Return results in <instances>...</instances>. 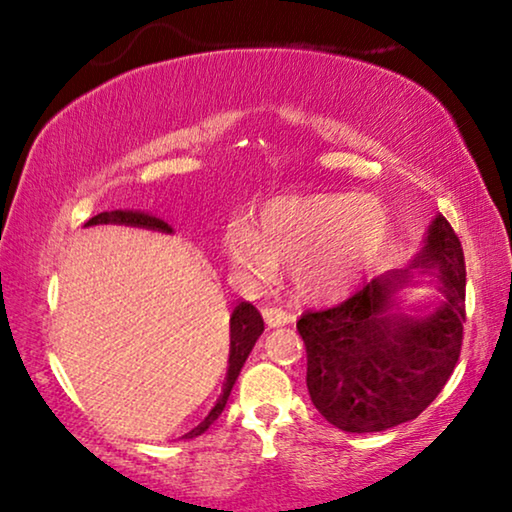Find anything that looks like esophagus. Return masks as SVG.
<instances>
[{
    "label": "esophagus",
    "mask_w": 512,
    "mask_h": 512,
    "mask_svg": "<svg viewBox=\"0 0 512 512\" xmlns=\"http://www.w3.org/2000/svg\"><path fill=\"white\" fill-rule=\"evenodd\" d=\"M263 319L270 328H277V326L289 324L293 317L289 312H284L282 307H263Z\"/></svg>",
    "instance_id": "1"
}]
</instances>
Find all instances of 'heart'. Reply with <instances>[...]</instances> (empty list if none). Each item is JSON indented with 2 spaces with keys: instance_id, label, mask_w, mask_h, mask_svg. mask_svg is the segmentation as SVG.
I'll return each mask as SVG.
<instances>
[{
  "instance_id": "b5f03b06",
  "label": "heart",
  "mask_w": 512,
  "mask_h": 512,
  "mask_svg": "<svg viewBox=\"0 0 512 512\" xmlns=\"http://www.w3.org/2000/svg\"><path fill=\"white\" fill-rule=\"evenodd\" d=\"M391 242L389 209L354 193L279 195L261 207L256 233L244 221L226 230V249L256 282L291 270L298 298L321 303L347 296L382 261Z\"/></svg>"
}]
</instances>
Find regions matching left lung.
<instances>
[{"label": "left lung", "instance_id": "8db88e82", "mask_svg": "<svg viewBox=\"0 0 512 512\" xmlns=\"http://www.w3.org/2000/svg\"><path fill=\"white\" fill-rule=\"evenodd\" d=\"M429 274L441 291L408 311L402 291ZM466 265L457 233L436 214L408 268L389 270L345 303L298 319L307 391L321 415L349 433L387 431L431 405L459 361Z\"/></svg>", "mask_w": 512, "mask_h": 512}]
</instances>
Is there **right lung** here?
<instances>
[{
  "instance_id": "obj_1",
  "label": "right lung",
  "mask_w": 512,
  "mask_h": 512,
  "mask_svg": "<svg viewBox=\"0 0 512 512\" xmlns=\"http://www.w3.org/2000/svg\"><path fill=\"white\" fill-rule=\"evenodd\" d=\"M100 223H114V226H135V228H146V230H158V233L172 235V226L158 216L146 214V212H135V209H114V212H102L90 219L86 226H100ZM263 333V317L261 312L256 310L251 303H240L230 314V354H228V373L226 382H223L221 396L216 398L214 408L209 410V415L202 419V422L186 433L184 438H195L202 436L209 426H212L219 415L226 408L230 391H233V384L240 375V370L247 361L251 349H254L256 340L261 338Z\"/></svg>"
}]
</instances>
